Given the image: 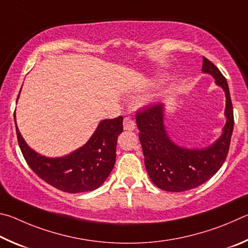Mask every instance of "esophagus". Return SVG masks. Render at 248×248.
Segmentation results:
<instances>
[{"instance_id": "1", "label": "esophagus", "mask_w": 248, "mask_h": 248, "mask_svg": "<svg viewBox=\"0 0 248 248\" xmlns=\"http://www.w3.org/2000/svg\"><path fill=\"white\" fill-rule=\"evenodd\" d=\"M123 127L124 129H126V131H134V129H135V123H134V121L132 119H129V117H125L123 122Z\"/></svg>"}]
</instances>
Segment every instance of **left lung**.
I'll return each instance as SVG.
<instances>
[{
  "instance_id": "obj_1",
  "label": "left lung",
  "mask_w": 248,
  "mask_h": 248,
  "mask_svg": "<svg viewBox=\"0 0 248 248\" xmlns=\"http://www.w3.org/2000/svg\"><path fill=\"white\" fill-rule=\"evenodd\" d=\"M202 73L215 78L225 93L224 115L227 122L222 134L205 148L189 149L170 140L164 126V103L138 112L137 127L149 177L157 187L167 192H185L210 180L225 161L234 126L233 107L229 86L219 68L202 58Z\"/></svg>"
}]
</instances>
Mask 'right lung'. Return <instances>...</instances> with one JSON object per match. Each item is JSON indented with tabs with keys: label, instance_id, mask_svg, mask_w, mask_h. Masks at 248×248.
<instances>
[{
	"label": "right lung",
	"instance_id": "right-lung-1",
	"mask_svg": "<svg viewBox=\"0 0 248 248\" xmlns=\"http://www.w3.org/2000/svg\"><path fill=\"white\" fill-rule=\"evenodd\" d=\"M14 119L17 140L26 162L47 184L72 194L91 192L110 175L116 159L117 136L123 132L122 116L101 121L84 146L59 158L41 155L30 148L18 131L15 114Z\"/></svg>",
	"mask_w": 248,
	"mask_h": 248
}]
</instances>
